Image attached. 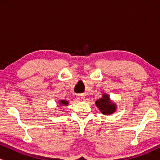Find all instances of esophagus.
Returning a JSON list of instances; mask_svg holds the SVG:
<instances>
[{
    "instance_id": "esophagus-1",
    "label": "esophagus",
    "mask_w": 160,
    "mask_h": 160,
    "mask_svg": "<svg viewBox=\"0 0 160 160\" xmlns=\"http://www.w3.org/2000/svg\"><path fill=\"white\" fill-rule=\"evenodd\" d=\"M76 98H77V100H84V97H83L82 95H78Z\"/></svg>"
}]
</instances>
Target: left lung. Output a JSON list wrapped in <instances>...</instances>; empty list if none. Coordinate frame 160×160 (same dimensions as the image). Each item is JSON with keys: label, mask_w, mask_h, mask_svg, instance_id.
<instances>
[{"label": "left lung", "mask_w": 160, "mask_h": 160, "mask_svg": "<svg viewBox=\"0 0 160 160\" xmlns=\"http://www.w3.org/2000/svg\"><path fill=\"white\" fill-rule=\"evenodd\" d=\"M95 104L103 114H111L116 110L115 104L111 102L109 97L106 94L102 95V98L98 99Z\"/></svg>", "instance_id": "obj_1"}]
</instances>
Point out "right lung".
I'll list each match as a JSON object with an SVG mask.
<instances>
[{
    "label": "right lung",
    "mask_w": 160,
    "mask_h": 160,
    "mask_svg": "<svg viewBox=\"0 0 160 160\" xmlns=\"http://www.w3.org/2000/svg\"><path fill=\"white\" fill-rule=\"evenodd\" d=\"M60 104L62 105H68V102L65 101V100H61V101H60Z\"/></svg>",
    "instance_id": "1"
}]
</instances>
